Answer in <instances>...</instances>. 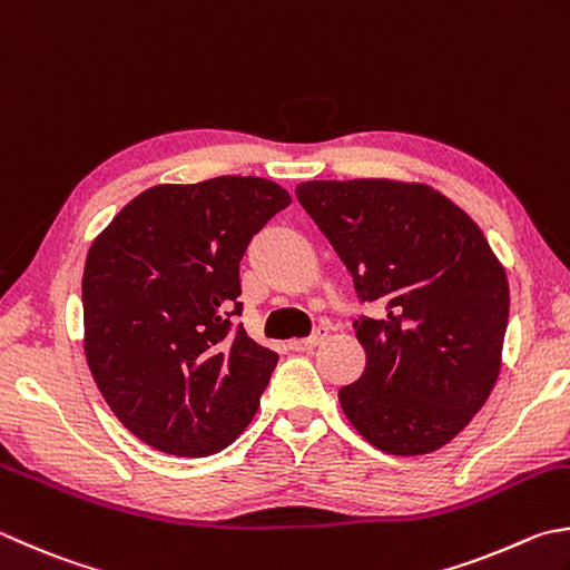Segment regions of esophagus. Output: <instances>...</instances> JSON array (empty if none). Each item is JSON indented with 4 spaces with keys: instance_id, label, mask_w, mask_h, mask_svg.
I'll return each instance as SVG.
<instances>
[{
    "instance_id": "esophagus-1",
    "label": "esophagus",
    "mask_w": 570,
    "mask_h": 570,
    "mask_svg": "<svg viewBox=\"0 0 570 570\" xmlns=\"http://www.w3.org/2000/svg\"><path fill=\"white\" fill-rule=\"evenodd\" d=\"M325 337H327V330L325 327H317L313 335L309 337H305V340H299V342H295V350H303V352H313L315 347H320L322 342H325Z\"/></svg>"
}]
</instances>
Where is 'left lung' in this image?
<instances>
[{"instance_id": "obj_1", "label": "left lung", "mask_w": 570, "mask_h": 570, "mask_svg": "<svg viewBox=\"0 0 570 570\" xmlns=\"http://www.w3.org/2000/svg\"><path fill=\"white\" fill-rule=\"evenodd\" d=\"M299 206L352 273L367 354L340 390L352 426L386 454H429L464 429L497 384L509 283L484 233L442 193L384 178L307 180Z\"/></svg>"}]
</instances>
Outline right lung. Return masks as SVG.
Listing matches in <instances>:
<instances>
[{
	"mask_svg": "<svg viewBox=\"0 0 570 570\" xmlns=\"http://www.w3.org/2000/svg\"><path fill=\"white\" fill-rule=\"evenodd\" d=\"M289 206L255 176L156 186L118 213L86 257L83 352L128 432L174 456H210L261 404L277 354L248 337L240 261Z\"/></svg>",
	"mask_w": 570,
	"mask_h": 570,
	"instance_id": "obj_1",
	"label": "right lung"
}]
</instances>
